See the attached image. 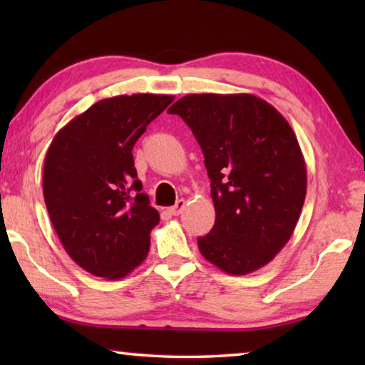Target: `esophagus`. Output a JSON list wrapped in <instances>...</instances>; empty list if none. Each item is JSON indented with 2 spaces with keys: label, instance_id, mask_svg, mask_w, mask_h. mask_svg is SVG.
<instances>
[{
  "label": "esophagus",
  "instance_id": "esophagus-1",
  "mask_svg": "<svg viewBox=\"0 0 365 365\" xmlns=\"http://www.w3.org/2000/svg\"><path fill=\"white\" fill-rule=\"evenodd\" d=\"M183 209H185V200H178V201L175 202V206L169 207V212H170L172 215H180Z\"/></svg>",
  "mask_w": 365,
  "mask_h": 365
}]
</instances>
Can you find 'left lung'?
<instances>
[{"label":"left lung","instance_id":"1","mask_svg":"<svg viewBox=\"0 0 365 365\" xmlns=\"http://www.w3.org/2000/svg\"><path fill=\"white\" fill-rule=\"evenodd\" d=\"M169 114L187 122L205 154L215 224L197 248L230 275L269 264L298 224L307 188L304 156L292 125L250 93L187 95Z\"/></svg>","mask_w":365,"mask_h":365}]
</instances>
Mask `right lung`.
Masks as SVG:
<instances>
[{
    "label": "right lung",
    "mask_w": 365,
    "mask_h": 365,
    "mask_svg": "<svg viewBox=\"0 0 365 365\" xmlns=\"http://www.w3.org/2000/svg\"><path fill=\"white\" fill-rule=\"evenodd\" d=\"M174 101L120 95L95 103L54 135L43 196L67 255L91 275L119 280L145 261L159 212L141 193L133 145Z\"/></svg>",
    "instance_id": "add662e5"
}]
</instances>
